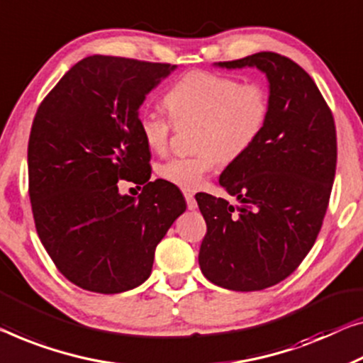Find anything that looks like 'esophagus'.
Returning <instances> with one entry per match:
<instances>
[{"instance_id":"1","label":"esophagus","mask_w":363,"mask_h":363,"mask_svg":"<svg viewBox=\"0 0 363 363\" xmlns=\"http://www.w3.org/2000/svg\"><path fill=\"white\" fill-rule=\"evenodd\" d=\"M184 197H186V202H187V208H189V210H196V208H197L196 197H194L192 192L184 191Z\"/></svg>"}]
</instances>
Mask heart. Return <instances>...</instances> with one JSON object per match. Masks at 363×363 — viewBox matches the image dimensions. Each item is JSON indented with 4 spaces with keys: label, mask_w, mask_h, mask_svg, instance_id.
<instances>
[{
    "label": "heart",
    "mask_w": 363,
    "mask_h": 363,
    "mask_svg": "<svg viewBox=\"0 0 363 363\" xmlns=\"http://www.w3.org/2000/svg\"><path fill=\"white\" fill-rule=\"evenodd\" d=\"M166 104L176 121L202 123L199 153L176 156L158 167L161 179L184 191L202 186L221 158L245 155L261 138L270 117V93L262 83L208 72L184 74L167 91ZM138 130L147 147L161 153L169 143L172 121L158 111H143Z\"/></svg>",
    "instance_id": "heart-1"
}]
</instances>
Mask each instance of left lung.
<instances>
[{"instance_id": "8db88e82", "label": "left lung", "mask_w": 363, "mask_h": 363, "mask_svg": "<svg viewBox=\"0 0 363 363\" xmlns=\"http://www.w3.org/2000/svg\"><path fill=\"white\" fill-rule=\"evenodd\" d=\"M216 65L266 73L270 117L220 176L240 205L196 196L207 223L199 264L223 289L262 290L289 277L315 245L336 176V125L315 81L290 58L259 52Z\"/></svg>"}]
</instances>
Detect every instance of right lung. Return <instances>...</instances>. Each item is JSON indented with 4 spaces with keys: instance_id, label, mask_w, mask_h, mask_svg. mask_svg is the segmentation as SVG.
Returning a JSON list of instances; mask_svg holds the SVG:
<instances>
[{
    "instance_id": "obj_1",
    "label": "right lung",
    "mask_w": 363,
    "mask_h": 363,
    "mask_svg": "<svg viewBox=\"0 0 363 363\" xmlns=\"http://www.w3.org/2000/svg\"><path fill=\"white\" fill-rule=\"evenodd\" d=\"M176 65L86 57L45 96L32 122L27 167L35 230L57 269L96 294L150 277L155 250L186 210L177 187L150 181L138 109ZM143 183L138 198L116 182Z\"/></svg>"
}]
</instances>
